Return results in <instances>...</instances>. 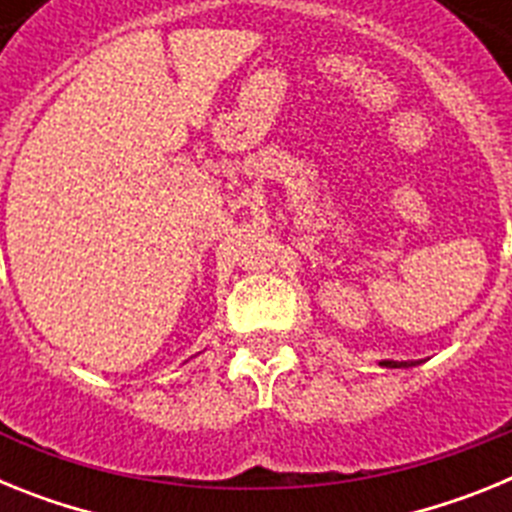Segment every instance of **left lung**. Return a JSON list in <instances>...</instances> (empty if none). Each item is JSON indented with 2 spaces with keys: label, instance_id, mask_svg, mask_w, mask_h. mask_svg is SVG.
I'll return each mask as SVG.
<instances>
[{
  "label": "left lung",
  "instance_id": "left-lung-1",
  "mask_svg": "<svg viewBox=\"0 0 512 512\" xmlns=\"http://www.w3.org/2000/svg\"><path fill=\"white\" fill-rule=\"evenodd\" d=\"M418 361H390V359H384L379 361V366H387V369H400V366H415Z\"/></svg>",
  "mask_w": 512,
  "mask_h": 512
}]
</instances>
